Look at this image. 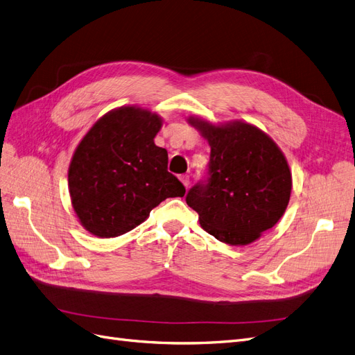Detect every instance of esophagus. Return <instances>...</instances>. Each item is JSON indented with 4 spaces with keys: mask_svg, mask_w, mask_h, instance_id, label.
<instances>
[{
    "mask_svg": "<svg viewBox=\"0 0 355 355\" xmlns=\"http://www.w3.org/2000/svg\"><path fill=\"white\" fill-rule=\"evenodd\" d=\"M180 181H181L182 184H184L186 187H189V184H190V177H189V175H181V177H180Z\"/></svg>",
    "mask_w": 355,
    "mask_h": 355,
    "instance_id": "34e87169",
    "label": "esophagus"
}]
</instances>
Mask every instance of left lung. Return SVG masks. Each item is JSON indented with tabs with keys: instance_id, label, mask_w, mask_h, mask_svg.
I'll use <instances>...</instances> for the list:
<instances>
[{
	"instance_id": "8db88e82",
	"label": "left lung",
	"mask_w": 355,
	"mask_h": 355,
	"mask_svg": "<svg viewBox=\"0 0 355 355\" xmlns=\"http://www.w3.org/2000/svg\"><path fill=\"white\" fill-rule=\"evenodd\" d=\"M189 123L211 146L206 181L186 196L202 228L222 243L245 245L282 218L293 178L282 150L256 125H215L198 116Z\"/></svg>"
}]
</instances>
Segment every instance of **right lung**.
<instances>
[{
  "label": "right lung",
  "instance_id": "obj_1",
  "mask_svg": "<svg viewBox=\"0 0 355 355\" xmlns=\"http://www.w3.org/2000/svg\"><path fill=\"white\" fill-rule=\"evenodd\" d=\"M162 118L139 107L105 114L78 143L69 168L74 212L90 234L123 235L168 198H182L184 186L168 173V152L153 139Z\"/></svg>",
  "mask_w": 355,
  "mask_h": 355
}]
</instances>
